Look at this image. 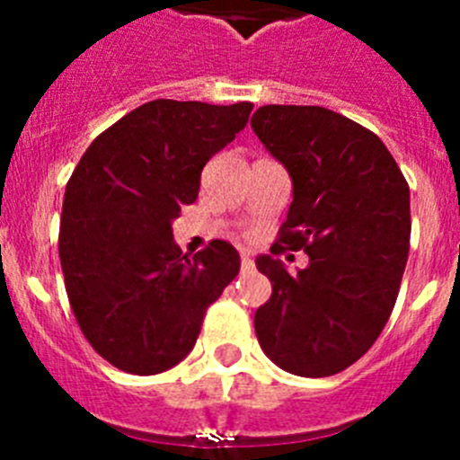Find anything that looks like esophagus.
<instances>
[{"label": "esophagus", "instance_id": "34e87169", "mask_svg": "<svg viewBox=\"0 0 460 460\" xmlns=\"http://www.w3.org/2000/svg\"><path fill=\"white\" fill-rule=\"evenodd\" d=\"M255 270V262L249 258V255H242V271L243 274H249V271Z\"/></svg>", "mask_w": 460, "mask_h": 460}]
</instances>
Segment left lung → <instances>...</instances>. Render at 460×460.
Wrapping results in <instances>:
<instances>
[{
    "mask_svg": "<svg viewBox=\"0 0 460 460\" xmlns=\"http://www.w3.org/2000/svg\"><path fill=\"white\" fill-rule=\"evenodd\" d=\"M255 136L292 177L271 254L304 250L309 267L255 265L271 280L255 311L260 348L283 371L327 377L368 352L396 304L410 251V189L385 142L320 105H262Z\"/></svg>",
    "mask_w": 460,
    "mask_h": 460,
    "instance_id": "left-lung-1",
    "label": "left lung"
}]
</instances>
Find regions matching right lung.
Wrapping results in <instances>:
<instances>
[{
	"instance_id": "1",
	"label": "right lung",
	"mask_w": 460,
	"mask_h": 460,
	"mask_svg": "<svg viewBox=\"0 0 460 460\" xmlns=\"http://www.w3.org/2000/svg\"><path fill=\"white\" fill-rule=\"evenodd\" d=\"M251 110L149 101L105 128L73 170L59 227L66 295L84 339L119 371L156 376L180 364L239 274V253L223 239L181 255L172 221Z\"/></svg>"
}]
</instances>
